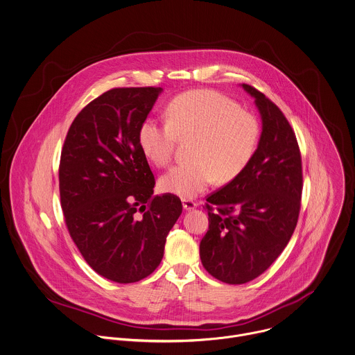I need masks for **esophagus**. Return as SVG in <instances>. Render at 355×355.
Listing matches in <instances>:
<instances>
[{
    "label": "esophagus",
    "instance_id": "34e87169",
    "mask_svg": "<svg viewBox=\"0 0 355 355\" xmlns=\"http://www.w3.org/2000/svg\"><path fill=\"white\" fill-rule=\"evenodd\" d=\"M182 202H183V208H184V211H191V209H194V208L198 205L196 201L189 200V198H184Z\"/></svg>",
    "mask_w": 355,
    "mask_h": 355
}]
</instances>
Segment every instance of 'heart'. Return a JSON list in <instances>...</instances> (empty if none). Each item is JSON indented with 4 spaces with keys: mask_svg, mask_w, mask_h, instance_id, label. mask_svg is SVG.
Listing matches in <instances>:
<instances>
[{
    "mask_svg": "<svg viewBox=\"0 0 355 355\" xmlns=\"http://www.w3.org/2000/svg\"><path fill=\"white\" fill-rule=\"evenodd\" d=\"M166 122L144 119L137 139L143 154L157 166L166 165L178 139L194 137V161L171 168L161 179L164 191L182 198L196 197L215 179L227 183L249 165L259 147V119L227 96L197 89L172 99L165 109Z\"/></svg>",
    "mask_w": 355,
    "mask_h": 355,
    "instance_id": "b5f03b06",
    "label": "heart"
}]
</instances>
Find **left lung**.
<instances>
[{"instance_id": "8db88e82", "label": "left lung", "mask_w": 355, "mask_h": 355, "mask_svg": "<svg viewBox=\"0 0 355 355\" xmlns=\"http://www.w3.org/2000/svg\"><path fill=\"white\" fill-rule=\"evenodd\" d=\"M242 88L261 117L259 147L242 173L208 196L209 229L200 243L205 270L232 285L254 279L281 254L295 232L303 190L292 126L261 92Z\"/></svg>"}]
</instances>
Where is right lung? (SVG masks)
I'll return each instance as SVG.
<instances>
[{"label":"right lung","mask_w":355,"mask_h":355,"mask_svg":"<svg viewBox=\"0 0 355 355\" xmlns=\"http://www.w3.org/2000/svg\"><path fill=\"white\" fill-rule=\"evenodd\" d=\"M162 88H114L74 119L60 155L64 222L85 261L102 277L130 284L161 263L182 214L173 194L154 196L139 128Z\"/></svg>","instance_id":"obj_1"}]
</instances>
